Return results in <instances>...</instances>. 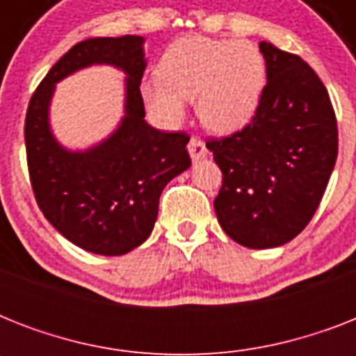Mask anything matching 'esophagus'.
<instances>
[{"label":"esophagus","instance_id":"34e87169","mask_svg":"<svg viewBox=\"0 0 356 356\" xmlns=\"http://www.w3.org/2000/svg\"><path fill=\"white\" fill-rule=\"evenodd\" d=\"M188 153L192 156V161H201L207 156V145L203 144V140L197 136H192L188 142Z\"/></svg>","mask_w":356,"mask_h":356}]
</instances>
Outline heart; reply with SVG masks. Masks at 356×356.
<instances>
[{"instance_id":"b5f03b06","label":"heart","mask_w":356,"mask_h":356,"mask_svg":"<svg viewBox=\"0 0 356 356\" xmlns=\"http://www.w3.org/2000/svg\"><path fill=\"white\" fill-rule=\"evenodd\" d=\"M159 77L142 85L147 111L164 125L184 118L194 102L201 123L216 134L248 125L266 85L264 55L253 42L184 36L168 47Z\"/></svg>"}]
</instances>
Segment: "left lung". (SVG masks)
Returning <instances> with one entry per match:
<instances>
[{"mask_svg": "<svg viewBox=\"0 0 356 356\" xmlns=\"http://www.w3.org/2000/svg\"><path fill=\"white\" fill-rule=\"evenodd\" d=\"M266 83L251 122L207 147L222 170L218 222L249 249L279 248L314 216L338 155L327 88L303 58L260 42Z\"/></svg>", "mask_w": 356, "mask_h": 356, "instance_id": "obj_1", "label": "left lung"}]
</instances>
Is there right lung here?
<instances>
[{
  "instance_id": "right-lung-1",
  "label": "right lung",
  "mask_w": 356,
  "mask_h": 356,
  "mask_svg": "<svg viewBox=\"0 0 356 356\" xmlns=\"http://www.w3.org/2000/svg\"><path fill=\"white\" fill-rule=\"evenodd\" d=\"M111 63L126 78V116L103 143L85 152L58 144L49 127L54 85L81 67ZM144 38H88L58 58L35 90L25 116L31 186L46 220L85 251L118 257L153 231L164 186L188 170L186 133H164L145 122L140 83Z\"/></svg>"
}]
</instances>
